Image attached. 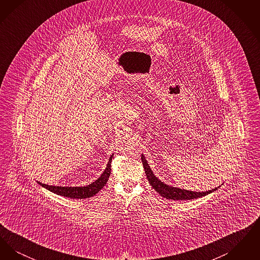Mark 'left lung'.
<instances>
[{
  "label": "left lung",
  "mask_w": 260,
  "mask_h": 260,
  "mask_svg": "<svg viewBox=\"0 0 260 260\" xmlns=\"http://www.w3.org/2000/svg\"><path fill=\"white\" fill-rule=\"evenodd\" d=\"M141 161L143 164V168L145 170L146 176L148 178L149 183L153 187V189H155L164 198L169 199V200H181V201L182 200H192V199L204 197L211 192L217 190V188H214L212 190H209L206 192H194V191H188L184 189L167 185L164 182H161V180H159L154 175V173H152V171L148 166V162L143 155H141Z\"/></svg>",
  "instance_id": "1"
}]
</instances>
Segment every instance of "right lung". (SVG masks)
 Instances as JSON below:
<instances>
[{
  "label": "right lung",
  "instance_id": "add662e5",
  "mask_svg": "<svg viewBox=\"0 0 260 260\" xmlns=\"http://www.w3.org/2000/svg\"><path fill=\"white\" fill-rule=\"evenodd\" d=\"M112 157H113V155L109 159L105 171L100 175L99 179L89 185L83 186V187H62V186L47 185V184H43L41 182H38V183L40 185L45 187L46 189L50 190L52 193H55V194L60 195L63 197L71 199H86L92 197L96 193H99V191L107 183V181L109 179V176L111 173Z\"/></svg>",
  "mask_w": 260,
  "mask_h": 260
}]
</instances>
